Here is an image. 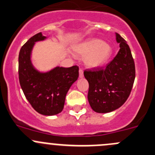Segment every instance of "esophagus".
Listing matches in <instances>:
<instances>
[{
    "label": "esophagus",
    "instance_id": "34e87169",
    "mask_svg": "<svg viewBox=\"0 0 155 155\" xmlns=\"http://www.w3.org/2000/svg\"><path fill=\"white\" fill-rule=\"evenodd\" d=\"M79 78H83V76H84V73H83V70L82 69H79Z\"/></svg>",
    "mask_w": 155,
    "mask_h": 155
}]
</instances>
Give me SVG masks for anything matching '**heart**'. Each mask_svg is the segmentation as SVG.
<instances>
[{
  "label": "heart",
  "mask_w": 155,
  "mask_h": 155,
  "mask_svg": "<svg viewBox=\"0 0 155 155\" xmlns=\"http://www.w3.org/2000/svg\"><path fill=\"white\" fill-rule=\"evenodd\" d=\"M75 50L81 56H86L85 64L91 68L102 66L110 58L112 49L100 39H90L79 44Z\"/></svg>",
  "instance_id": "b5f03b06"
}]
</instances>
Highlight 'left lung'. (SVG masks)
<instances>
[{
	"label": "left lung",
	"instance_id": "obj_1",
	"mask_svg": "<svg viewBox=\"0 0 155 155\" xmlns=\"http://www.w3.org/2000/svg\"><path fill=\"white\" fill-rule=\"evenodd\" d=\"M115 34L120 49L114 59L105 68L84 71L89 83V104L97 113H108L121 107L134 82L135 65L131 50L125 39Z\"/></svg>",
	"mask_w": 155,
	"mask_h": 155
}]
</instances>
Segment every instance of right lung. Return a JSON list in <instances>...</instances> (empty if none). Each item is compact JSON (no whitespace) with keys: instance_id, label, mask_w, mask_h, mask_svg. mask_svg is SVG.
Here are the masks:
<instances>
[{"instance_id":"add662e5","label":"right lung","mask_w":155,"mask_h":155,"mask_svg":"<svg viewBox=\"0 0 155 155\" xmlns=\"http://www.w3.org/2000/svg\"><path fill=\"white\" fill-rule=\"evenodd\" d=\"M46 38L39 32L23 45L18 56V76L23 92L32 107L41 114L53 116L62 111L67 93L79 77V68L57 66L48 72L38 71L31 60L32 50L35 42Z\"/></svg>"}]
</instances>
